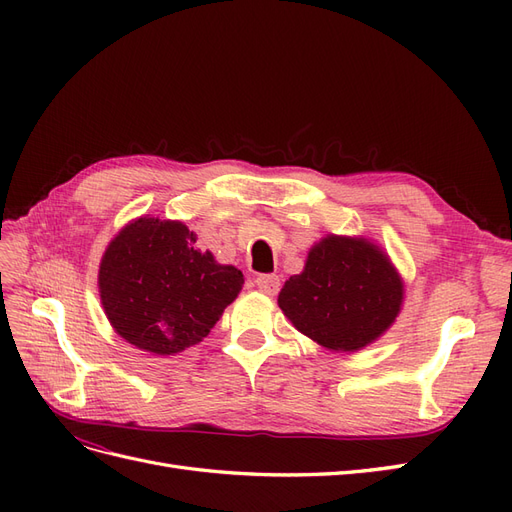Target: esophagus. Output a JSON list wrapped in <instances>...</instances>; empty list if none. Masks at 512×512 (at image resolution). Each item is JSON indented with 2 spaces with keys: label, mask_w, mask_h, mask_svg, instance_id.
<instances>
[{
  "label": "esophagus",
  "mask_w": 512,
  "mask_h": 512,
  "mask_svg": "<svg viewBox=\"0 0 512 512\" xmlns=\"http://www.w3.org/2000/svg\"><path fill=\"white\" fill-rule=\"evenodd\" d=\"M256 286L260 292L265 294H277L280 292V277L277 275H271V273H265V275H258L256 277Z\"/></svg>",
  "instance_id": "obj_1"
}]
</instances>
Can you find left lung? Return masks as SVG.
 <instances>
[{
    "mask_svg": "<svg viewBox=\"0 0 512 512\" xmlns=\"http://www.w3.org/2000/svg\"><path fill=\"white\" fill-rule=\"evenodd\" d=\"M404 284L378 245L329 235L284 284L277 303L303 335L335 352L361 350L395 322Z\"/></svg>",
    "mask_w": 512,
    "mask_h": 512,
    "instance_id": "obj_1",
    "label": "left lung"
}]
</instances>
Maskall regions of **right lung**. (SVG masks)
Here are the masks:
<instances>
[{"instance_id": "right-lung-1", "label": "right lung", "mask_w": 512, "mask_h": 512, "mask_svg": "<svg viewBox=\"0 0 512 512\" xmlns=\"http://www.w3.org/2000/svg\"><path fill=\"white\" fill-rule=\"evenodd\" d=\"M98 286L113 329L166 356L203 342L237 299L243 273L200 250L183 222L145 215L108 243Z\"/></svg>"}]
</instances>
